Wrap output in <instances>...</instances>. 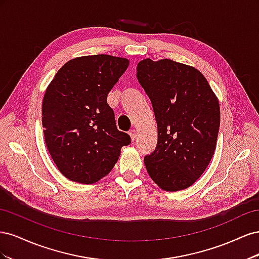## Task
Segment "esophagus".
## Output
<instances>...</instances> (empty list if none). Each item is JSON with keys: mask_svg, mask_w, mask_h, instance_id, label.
Listing matches in <instances>:
<instances>
[{"mask_svg": "<svg viewBox=\"0 0 259 259\" xmlns=\"http://www.w3.org/2000/svg\"><path fill=\"white\" fill-rule=\"evenodd\" d=\"M130 137H131V140L132 142H134V140L136 139V137H137V133H136V131L135 130H132V131H130Z\"/></svg>", "mask_w": 259, "mask_h": 259, "instance_id": "34e87169", "label": "esophagus"}]
</instances>
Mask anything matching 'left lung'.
<instances>
[{
  "mask_svg": "<svg viewBox=\"0 0 259 259\" xmlns=\"http://www.w3.org/2000/svg\"><path fill=\"white\" fill-rule=\"evenodd\" d=\"M137 79L151 100L158 126V145L144 160L148 174L164 191L187 189L215 152L218 98L198 69L167 58L140 60Z\"/></svg>",
  "mask_w": 259,
  "mask_h": 259,
  "instance_id": "8db88e82",
  "label": "left lung"
}]
</instances>
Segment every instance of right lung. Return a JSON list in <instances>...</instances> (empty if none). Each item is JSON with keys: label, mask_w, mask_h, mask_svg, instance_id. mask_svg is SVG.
I'll use <instances>...</instances> for the list:
<instances>
[{"label": "right lung", "mask_w": 259, "mask_h": 259, "mask_svg": "<svg viewBox=\"0 0 259 259\" xmlns=\"http://www.w3.org/2000/svg\"><path fill=\"white\" fill-rule=\"evenodd\" d=\"M130 60L111 55L75 57L62 66L45 91V144L60 173L91 185L110 173L121 148L131 144L116 128L107 96Z\"/></svg>", "instance_id": "add662e5"}]
</instances>
